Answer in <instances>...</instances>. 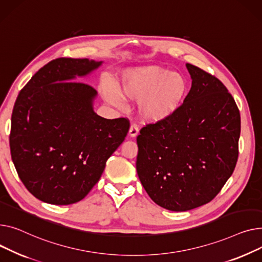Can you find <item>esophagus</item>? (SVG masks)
<instances>
[{
    "label": "esophagus",
    "instance_id": "1",
    "mask_svg": "<svg viewBox=\"0 0 262 262\" xmlns=\"http://www.w3.org/2000/svg\"><path fill=\"white\" fill-rule=\"evenodd\" d=\"M138 132H140V129H138V126L136 124H132L131 127H130V130H129V135L131 137H135Z\"/></svg>",
    "mask_w": 262,
    "mask_h": 262
}]
</instances>
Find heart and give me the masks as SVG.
Here are the masks:
<instances>
[{
    "label": "heart",
    "instance_id": "b5f03b06",
    "mask_svg": "<svg viewBox=\"0 0 262 262\" xmlns=\"http://www.w3.org/2000/svg\"><path fill=\"white\" fill-rule=\"evenodd\" d=\"M188 89V80L183 74L148 66L126 70L121 74L119 89L107 83L103 95L114 104H120L124 98L138 101L141 116L156 122L170 117L180 109Z\"/></svg>",
    "mask_w": 262,
    "mask_h": 262
}]
</instances>
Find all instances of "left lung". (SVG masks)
Masks as SVG:
<instances>
[{
    "label": "left lung",
    "instance_id": "1",
    "mask_svg": "<svg viewBox=\"0 0 262 262\" xmlns=\"http://www.w3.org/2000/svg\"><path fill=\"white\" fill-rule=\"evenodd\" d=\"M191 89L180 109L138 134L136 170L158 205L172 211L202 206L233 174L239 155L240 112L225 85L190 63Z\"/></svg>",
    "mask_w": 262,
    "mask_h": 262
}]
</instances>
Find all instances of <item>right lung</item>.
<instances>
[{
    "instance_id": "add662e5",
    "label": "right lung",
    "mask_w": 262,
    "mask_h": 262,
    "mask_svg": "<svg viewBox=\"0 0 262 262\" xmlns=\"http://www.w3.org/2000/svg\"><path fill=\"white\" fill-rule=\"evenodd\" d=\"M100 64L89 59L52 60L14 102L11 159L24 186L40 201L54 205L81 201L127 136L128 118L98 116L93 111L96 90L72 81Z\"/></svg>"
}]
</instances>
